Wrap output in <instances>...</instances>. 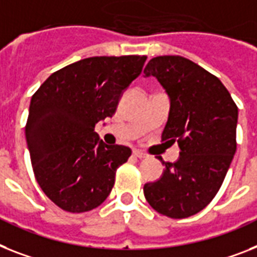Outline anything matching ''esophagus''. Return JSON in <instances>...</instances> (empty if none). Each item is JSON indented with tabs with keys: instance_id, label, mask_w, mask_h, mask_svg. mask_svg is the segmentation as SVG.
Listing matches in <instances>:
<instances>
[{
	"instance_id": "34e87169",
	"label": "esophagus",
	"mask_w": 257,
	"mask_h": 257,
	"mask_svg": "<svg viewBox=\"0 0 257 257\" xmlns=\"http://www.w3.org/2000/svg\"><path fill=\"white\" fill-rule=\"evenodd\" d=\"M133 155L135 156V158L138 159H144V158H147V155L144 154L143 151H139V150H134Z\"/></svg>"
}]
</instances>
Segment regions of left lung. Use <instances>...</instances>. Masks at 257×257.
<instances>
[{"instance_id": "8db88e82", "label": "left lung", "mask_w": 257, "mask_h": 257, "mask_svg": "<svg viewBox=\"0 0 257 257\" xmlns=\"http://www.w3.org/2000/svg\"><path fill=\"white\" fill-rule=\"evenodd\" d=\"M144 76H154L169 97L163 141L181 150L163 162L162 177L147 182L144 197L158 213L181 219L194 215L219 190L236 151L238 107L218 77L182 56H158Z\"/></svg>"}]
</instances>
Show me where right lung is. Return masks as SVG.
Here are the masks:
<instances>
[{
  "instance_id": "right-lung-1",
  "label": "right lung",
  "mask_w": 257,
  "mask_h": 257,
  "mask_svg": "<svg viewBox=\"0 0 257 257\" xmlns=\"http://www.w3.org/2000/svg\"><path fill=\"white\" fill-rule=\"evenodd\" d=\"M147 56H94L54 72L31 98L26 141L38 184L69 213L95 209L107 198L116 168L131 150L107 146L95 123L113 116Z\"/></svg>"
}]
</instances>
